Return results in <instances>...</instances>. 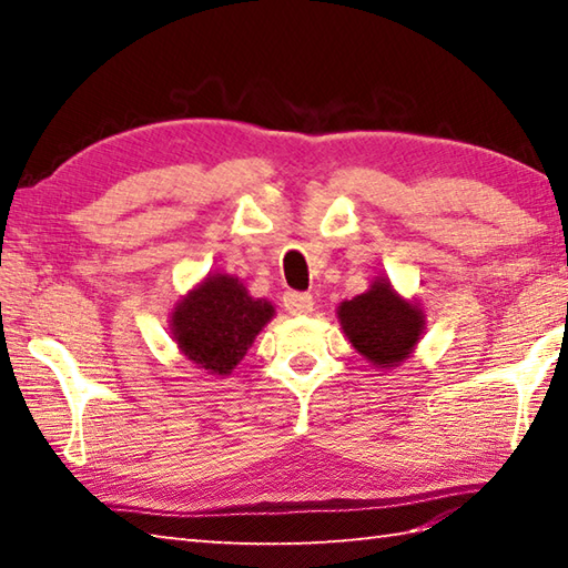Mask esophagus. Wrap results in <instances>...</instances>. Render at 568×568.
<instances>
[{"mask_svg": "<svg viewBox=\"0 0 568 568\" xmlns=\"http://www.w3.org/2000/svg\"><path fill=\"white\" fill-rule=\"evenodd\" d=\"M283 305L287 313L293 315H307L313 311V295L311 293H297V291H287L283 295Z\"/></svg>", "mask_w": 568, "mask_h": 568, "instance_id": "obj_1", "label": "esophagus"}]
</instances>
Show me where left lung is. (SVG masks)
<instances>
[{"label":"left lung","instance_id":"8db88e82","mask_svg":"<svg viewBox=\"0 0 568 568\" xmlns=\"http://www.w3.org/2000/svg\"><path fill=\"white\" fill-rule=\"evenodd\" d=\"M338 318L353 348L381 368L406 361L423 331L420 307L400 301L388 281H376L368 293L341 303Z\"/></svg>","mask_w":568,"mask_h":568}]
</instances>
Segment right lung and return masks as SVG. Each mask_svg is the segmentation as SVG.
Returning <instances> with one entry per match:
<instances>
[{
	"instance_id": "1",
	"label": "right lung",
	"mask_w": 568,
	"mask_h": 568,
	"mask_svg": "<svg viewBox=\"0 0 568 568\" xmlns=\"http://www.w3.org/2000/svg\"><path fill=\"white\" fill-rule=\"evenodd\" d=\"M273 313V305L247 295L237 277L210 275L178 303L172 313V335L187 361L215 376H227Z\"/></svg>"
}]
</instances>
